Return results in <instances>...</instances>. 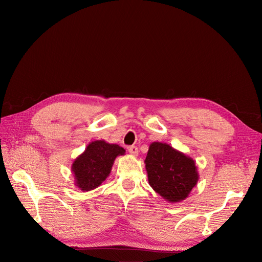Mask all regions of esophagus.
Instances as JSON below:
<instances>
[{
    "instance_id": "obj_1",
    "label": "esophagus",
    "mask_w": 262,
    "mask_h": 262,
    "mask_svg": "<svg viewBox=\"0 0 262 262\" xmlns=\"http://www.w3.org/2000/svg\"><path fill=\"white\" fill-rule=\"evenodd\" d=\"M128 152H129L133 156H138V154H139V149H138V147H137V146L132 145V146H129V147H128Z\"/></svg>"
}]
</instances>
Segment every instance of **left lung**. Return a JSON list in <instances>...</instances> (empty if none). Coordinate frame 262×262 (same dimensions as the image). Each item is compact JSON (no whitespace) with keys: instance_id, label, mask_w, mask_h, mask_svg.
I'll return each instance as SVG.
<instances>
[{"instance_id":"obj_1","label":"left lung","mask_w":262,"mask_h":262,"mask_svg":"<svg viewBox=\"0 0 262 262\" xmlns=\"http://www.w3.org/2000/svg\"><path fill=\"white\" fill-rule=\"evenodd\" d=\"M144 163L149 186L167 202L186 200L199 182L195 161L167 143H150Z\"/></svg>"}]
</instances>
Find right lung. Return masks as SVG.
I'll return each mask as SVG.
<instances>
[{
    "label": "right lung",
    "mask_w": 262,
    "mask_h": 262,
    "mask_svg": "<svg viewBox=\"0 0 262 262\" xmlns=\"http://www.w3.org/2000/svg\"><path fill=\"white\" fill-rule=\"evenodd\" d=\"M125 154V149L118 144L104 140L90 142L72 163L75 186L82 192L98 188L112 172L116 158Z\"/></svg>",
    "instance_id": "right-lung-1"
}]
</instances>
